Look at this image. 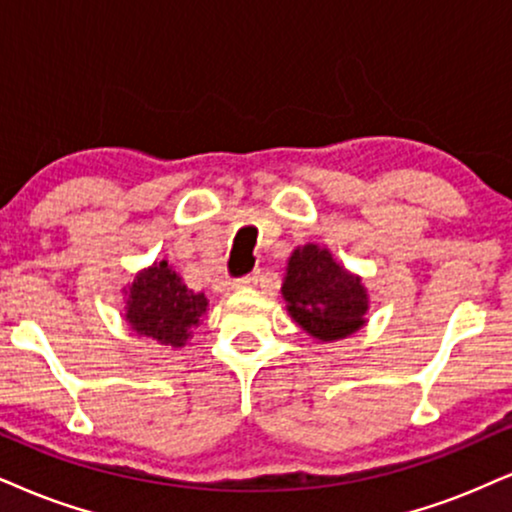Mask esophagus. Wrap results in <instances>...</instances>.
<instances>
[{"mask_svg": "<svg viewBox=\"0 0 512 512\" xmlns=\"http://www.w3.org/2000/svg\"><path fill=\"white\" fill-rule=\"evenodd\" d=\"M258 282V273H251V275H244V277H239V280H235L232 282V287L235 289H244V287H254Z\"/></svg>", "mask_w": 512, "mask_h": 512, "instance_id": "1", "label": "esophagus"}]
</instances>
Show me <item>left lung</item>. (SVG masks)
Segmentation results:
<instances>
[{
    "label": "left lung",
    "instance_id": "obj_1",
    "mask_svg": "<svg viewBox=\"0 0 512 512\" xmlns=\"http://www.w3.org/2000/svg\"><path fill=\"white\" fill-rule=\"evenodd\" d=\"M282 296L294 323L320 342L344 339L365 325L363 280L339 266L325 246H296L287 261Z\"/></svg>",
    "mask_w": 512,
    "mask_h": 512
}]
</instances>
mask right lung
<instances>
[{
  "mask_svg": "<svg viewBox=\"0 0 512 512\" xmlns=\"http://www.w3.org/2000/svg\"><path fill=\"white\" fill-rule=\"evenodd\" d=\"M206 306L204 294L189 289L168 261H159L135 275L128 292L125 320L137 334L180 349L201 323Z\"/></svg>",
  "mask_w": 512,
  "mask_h": 512,
  "instance_id": "1",
  "label": "right lung"
}]
</instances>
